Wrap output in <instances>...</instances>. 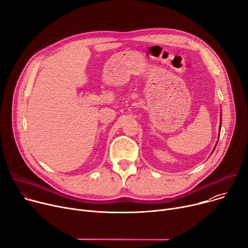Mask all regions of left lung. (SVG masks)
Returning a JSON list of instances; mask_svg holds the SVG:
<instances>
[{
    "mask_svg": "<svg viewBox=\"0 0 248 248\" xmlns=\"http://www.w3.org/2000/svg\"><path fill=\"white\" fill-rule=\"evenodd\" d=\"M220 127H221V113H220V124H219V133H220ZM218 138H219V136H218ZM217 144H216V146H217ZM216 146H214V148H213V151L216 150Z\"/></svg>",
    "mask_w": 248,
    "mask_h": 248,
    "instance_id": "8db88e82",
    "label": "left lung"
}]
</instances>
